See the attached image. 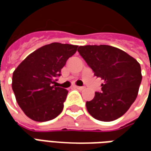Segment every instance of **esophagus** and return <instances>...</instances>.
Returning <instances> with one entry per match:
<instances>
[{"instance_id":"34e87169","label":"esophagus","mask_w":151,"mask_h":151,"mask_svg":"<svg viewBox=\"0 0 151 151\" xmlns=\"http://www.w3.org/2000/svg\"><path fill=\"white\" fill-rule=\"evenodd\" d=\"M75 88L78 89V90H80V91H82V90L85 89V87H84V86H76Z\"/></svg>"}]
</instances>
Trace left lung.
<instances>
[{
    "label": "left lung",
    "instance_id": "1",
    "mask_svg": "<svg viewBox=\"0 0 151 151\" xmlns=\"http://www.w3.org/2000/svg\"><path fill=\"white\" fill-rule=\"evenodd\" d=\"M79 54L95 76L104 80L102 92L86 104L95 119L112 121L122 116L135 101L142 82L141 66L128 53L109 45L80 46Z\"/></svg>",
    "mask_w": 151,
    "mask_h": 151
}]
</instances>
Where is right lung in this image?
<instances>
[{"label": "right lung", "instance_id": "add662e5", "mask_svg": "<svg viewBox=\"0 0 151 151\" xmlns=\"http://www.w3.org/2000/svg\"><path fill=\"white\" fill-rule=\"evenodd\" d=\"M77 45L52 43L31 53L16 68L12 89L25 115L38 122L56 118L62 111L68 91L53 84Z\"/></svg>", "mask_w": 151, "mask_h": 151}]
</instances>
